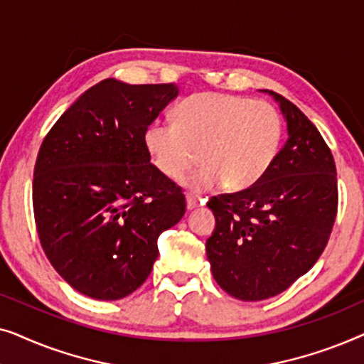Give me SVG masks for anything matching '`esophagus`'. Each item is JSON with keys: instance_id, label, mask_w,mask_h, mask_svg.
Instances as JSON below:
<instances>
[{"instance_id": "34e87169", "label": "esophagus", "mask_w": 364, "mask_h": 364, "mask_svg": "<svg viewBox=\"0 0 364 364\" xmlns=\"http://www.w3.org/2000/svg\"><path fill=\"white\" fill-rule=\"evenodd\" d=\"M203 203H205V198H200V197L192 196V193H187V208H188V210H192V208H196L198 205H203Z\"/></svg>"}]
</instances>
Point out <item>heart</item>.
<instances>
[{
	"mask_svg": "<svg viewBox=\"0 0 364 364\" xmlns=\"http://www.w3.org/2000/svg\"><path fill=\"white\" fill-rule=\"evenodd\" d=\"M283 122L272 104L227 92H197L178 102L173 122L156 121L144 144L154 167L176 178L198 159L205 164L182 177L192 192L223 182L242 191L265 176L280 151Z\"/></svg>",
	"mask_w": 364,
	"mask_h": 364,
	"instance_id": "b5f03b06",
	"label": "heart"
}]
</instances>
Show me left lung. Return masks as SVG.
Returning a JSON list of instances; mask_svg holds the SVG:
<instances>
[{"label": "left lung", "instance_id": "obj_1", "mask_svg": "<svg viewBox=\"0 0 364 364\" xmlns=\"http://www.w3.org/2000/svg\"><path fill=\"white\" fill-rule=\"evenodd\" d=\"M288 139L257 183L212 197L215 230L205 250L228 295L267 300L285 291L325 250L338 210L336 166L313 122L280 94Z\"/></svg>", "mask_w": 364, "mask_h": 364}]
</instances>
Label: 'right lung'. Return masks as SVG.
I'll use <instances>...</instances> for the list:
<instances>
[{"instance_id": "1", "label": "right lung", "mask_w": 364, "mask_h": 364, "mask_svg": "<svg viewBox=\"0 0 364 364\" xmlns=\"http://www.w3.org/2000/svg\"><path fill=\"white\" fill-rule=\"evenodd\" d=\"M176 84L104 79L51 127L39 149L33 207L39 242L82 295L121 300L151 275L157 238L186 213L182 188L151 164L144 134Z\"/></svg>"}]
</instances>
